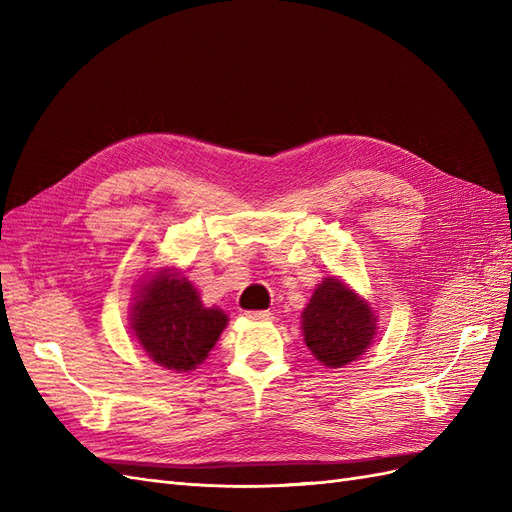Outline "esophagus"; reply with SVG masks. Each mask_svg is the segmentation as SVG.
<instances>
[{"label":"esophagus","mask_w":512,"mask_h":512,"mask_svg":"<svg viewBox=\"0 0 512 512\" xmlns=\"http://www.w3.org/2000/svg\"><path fill=\"white\" fill-rule=\"evenodd\" d=\"M245 316L250 318V320H258V322H265V320H271V318H273L271 312H262V309H260V312H247Z\"/></svg>","instance_id":"obj_1"}]
</instances>
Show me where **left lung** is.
<instances>
[{
    "label": "left lung",
    "mask_w": 512,
    "mask_h": 512,
    "mask_svg": "<svg viewBox=\"0 0 512 512\" xmlns=\"http://www.w3.org/2000/svg\"><path fill=\"white\" fill-rule=\"evenodd\" d=\"M301 318L307 348L331 369L359 359L376 335L369 303L337 277H324Z\"/></svg>",
    "instance_id": "8db88e82"
}]
</instances>
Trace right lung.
I'll return each mask as SVG.
<instances>
[{
  "instance_id": "right-lung-1",
  "label": "right lung",
  "mask_w": 512,
  "mask_h": 512,
  "mask_svg": "<svg viewBox=\"0 0 512 512\" xmlns=\"http://www.w3.org/2000/svg\"><path fill=\"white\" fill-rule=\"evenodd\" d=\"M228 316L205 307L188 277L170 273L153 277L138 290L132 305V331L153 363L166 369H196L226 329Z\"/></svg>"
}]
</instances>
